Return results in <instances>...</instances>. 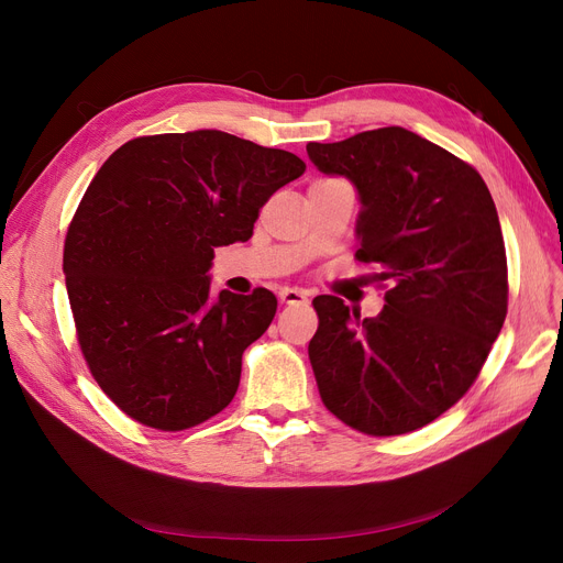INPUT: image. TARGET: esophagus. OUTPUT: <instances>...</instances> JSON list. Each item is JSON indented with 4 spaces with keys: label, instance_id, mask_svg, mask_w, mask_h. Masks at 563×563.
<instances>
[{
    "label": "esophagus",
    "instance_id": "obj_1",
    "mask_svg": "<svg viewBox=\"0 0 563 563\" xmlns=\"http://www.w3.org/2000/svg\"><path fill=\"white\" fill-rule=\"evenodd\" d=\"M278 297L283 303H303V301H308V291L297 289V287H285V289H280Z\"/></svg>",
    "mask_w": 563,
    "mask_h": 563
}]
</instances>
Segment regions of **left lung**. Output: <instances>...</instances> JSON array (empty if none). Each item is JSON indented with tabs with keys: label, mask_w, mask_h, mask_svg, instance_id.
<instances>
[{
	"label": "left lung",
	"mask_w": 563,
	"mask_h": 563,
	"mask_svg": "<svg viewBox=\"0 0 563 563\" xmlns=\"http://www.w3.org/2000/svg\"><path fill=\"white\" fill-rule=\"evenodd\" d=\"M323 175L356 187L361 262L388 280L361 319L338 297L312 301L308 356L335 418L367 435L422 429L475 383L507 317V253L482 175L404 128L308 143Z\"/></svg>",
	"instance_id": "8db88e82"
}]
</instances>
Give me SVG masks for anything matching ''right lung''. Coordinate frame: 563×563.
Returning <instances> with one entry per match:
<instances>
[{"label":"right lung","instance_id":"add662e5","mask_svg":"<svg viewBox=\"0 0 563 563\" xmlns=\"http://www.w3.org/2000/svg\"><path fill=\"white\" fill-rule=\"evenodd\" d=\"M303 170L287 151L196 130L132 139L96 173L64 274L88 369L132 420L183 431L232 401L278 301L264 287L212 299L214 249L249 242L260 207Z\"/></svg>","mask_w":563,"mask_h":563}]
</instances>
